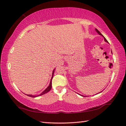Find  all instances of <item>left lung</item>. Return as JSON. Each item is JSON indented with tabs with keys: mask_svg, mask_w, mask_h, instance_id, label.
Returning a JSON list of instances; mask_svg holds the SVG:
<instances>
[{
	"mask_svg": "<svg viewBox=\"0 0 126 126\" xmlns=\"http://www.w3.org/2000/svg\"><path fill=\"white\" fill-rule=\"evenodd\" d=\"M95 30H96V32H97L99 34H100V35H101V36H102L103 37V38H104V41H105V42H106L107 43H108V42L107 41V40L106 39V38H105V37H104L103 35H102V33L100 32V31H99L98 30H97V29H95ZM111 53H112V51H111ZM100 93H101V92H100ZM79 95H80V94H79ZM81 95V96H83V97H84V96H83V95Z\"/></svg>",
	"mask_w": 126,
	"mask_h": 126,
	"instance_id": "left-lung-1",
	"label": "left lung"
}]
</instances>
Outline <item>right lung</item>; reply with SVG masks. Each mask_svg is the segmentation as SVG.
I'll return each mask as SVG.
<instances>
[{"label": "right lung", "mask_w": 126, "mask_h": 126, "mask_svg": "<svg viewBox=\"0 0 126 126\" xmlns=\"http://www.w3.org/2000/svg\"><path fill=\"white\" fill-rule=\"evenodd\" d=\"M55 69H54V70H53V72H52V76L49 85L46 88V89H45L43 91V92L41 94H40L38 95H27L29 96H30V97H38V96H41V95H44V94H46V93H47V92H49V91L51 90V88H52V78H53V74H54V72H55L54 71H55Z\"/></svg>", "instance_id": "add662e5"}]
</instances>
